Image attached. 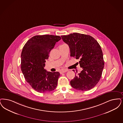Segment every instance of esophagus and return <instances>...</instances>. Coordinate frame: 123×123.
Here are the masks:
<instances>
[{
    "label": "esophagus",
    "instance_id": "1",
    "mask_svg": "<svg viewBox=\"0 0 123 123\" xmlns=\"http://www.w3.org/2000/svg\"><path fill=\"white\" fill-rule=\"evenodd\" d=\"M67 71H68V70H67V69H64L61 70L60 71V73L61 74H62V73H65V72H67Z\"/></svg>",
    "mask_w": 123,
    "mask_h": 123
}]
</instances>
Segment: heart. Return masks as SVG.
Instances as JSON below:
<instances>
[{"instance_id":"heart-1","label":"heart","mask_w":123,"mask_h":123,"mask_svg":"<svg viewBox=\"0 0 123 123\" xmlns=\"http://www.w3.org/2000/svg\"><path fill=\"white\" fill-rule=\"evenodd\" d=\"M66 45V44H63V45H61V46H62V45Z\"/></svg>"}]
</instances>
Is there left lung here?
I'll list each match as a JSON object with an SVG mask.
<instances>
[{
  "label": "left lung",
  "mask_w": 123,
  "mask_h": 123,
  "mask_svg": "<svg viewBox=\"0 0 123 123\" xmlns=\"http://www.w3.org/2000/svg\"><path fill=\"white\" fill-rule=\"evenodd\" d=\"M61 37L69 45L70 56L80 60L79 64L83 69L70 81L71 86L81 91L93 88L101 77L104 66L100 45L88 35L73 33Z\"/></svg>",
  "instance_id": "1"
}]
</instances>
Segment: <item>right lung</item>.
I'll list each match as a JSON object with an SVG mask.
<instances>
[{
	"instance_id": "obj_1",
	"label": "right lung",
	"mask_w": 123,
	"mask_h": 123,
	"mask_svg": "<svg viewBox=\"0 0 123 123\" xmlns=\"http://www.w3.org/2000/svg\"><path fill=\"white\" fill-rule=\"evenodd\" d=\"M58 36H35L25 44L21 54V69L26 81L40 93L50 92L56 88L59 72H48L44 69L46 59L57 42Z\"/></svg>"
}]
</instances>
